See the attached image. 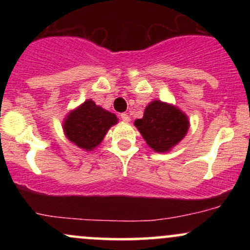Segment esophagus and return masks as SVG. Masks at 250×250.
Wrapping results in <instances>:
<instances>
[{"label":"esophagus","mask_w":250,"mask_h":250,"mask_svg":"<svg viewBox=\"0 0 250 250\" xmlns=\"http://www.w3.org/2000/svg\"><path fill=\"white\" fill-rule=\"evenodd\" d=\"M121 119H122V121H125V122H130V117H129L128 114H125V113L121 114Z\"/></svg>","instance_id":"1"}]
</instances>
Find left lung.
I'll return each instance as SVG.
<instances>
[{
    "label": "left lung",
    "mask_w": 250,
    "mask_h": 250,
    "mask_svg": "<svg viewBox=\"0 0 250 250\" xmlns=\"http://www.w3.org/2000/svg\"><path fill=\"white\" fill-rule=\"evenodd\" d=\"M147 145L156 153H167L187 134L188 117L173 104L159 100L150 102L142 119L134 123Z\"/></svg>",
    "instance_id": "left-lung-1"
}]
</instances>
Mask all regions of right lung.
<instances>
[{
    "mask_svg": "<svg viewBox=\"0 0 250 250\" xmlns=\"http://www.w3.org/2000/svg\"><path fill=\"white\" fill-rule=\"evenodd\" d=\"M116 123L117 117L113 113L87 100L68 114L63 130L70 142L90 151L102 142L109 128Z\"/></svg>",
    "mask_w": 250,
    "mask_h": 250,
    "instance_id": "add662e5",
    "label": "right lung"
}]
</instances>
